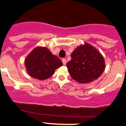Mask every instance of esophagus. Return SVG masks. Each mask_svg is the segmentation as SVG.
Masks as SVG:
<instances>
[{"label":"esophagus","instance_id":"obj_1","mask_svg":"<svg viewBox=\"0 0 126 126\" xmlns=\"http://www.w3.org/2000/svg\"><path fill=\"white\" fill-rule=\"evenodd\" d=\"M62 62H63V64H64V65H65L66 63V60L64 58L62 59Z\"/></svg>","mask_w":126,"mask_h":126}]
</instances>
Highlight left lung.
Masks as SVG:
<instances>
[{"mask_svg":"<svg viewBox=\"0 0 126 126\" xmlns=\"http://www.w3.org/2000/svg\"><path fill=\"white\" fill-rule=\"evenodd\" d=\"M71 56L66 66L71 78L79 83H86L96 80L105 70L102 55L88 43L76 48Z\"/></svg>","mask_w":126,"mask_h":126,"instance_id":"obj_1","label":"left lung"}]
</instances>
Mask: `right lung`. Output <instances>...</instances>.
Listing matches in <instances>:
<instances>
[{
    "instance_id": "right-lung-1",
    "label": "right lung",
    "mask_w": 126,
    "mask_h": 126,
    "mask_svg": "<svg viewBox=\"0 0 126 126\" xmlns=\"http://www.w3.org/2000/svg\"><path fill=\"white\" fill-rule=\"evenodd\" d=\"M25 65L29 75L43 80L51 77L63 63L47 48L37 47L26 57Z\"/></svg>"
}]
</instances>
